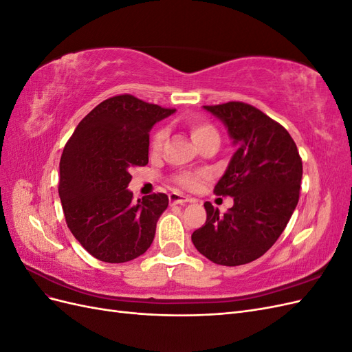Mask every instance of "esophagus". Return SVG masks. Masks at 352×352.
<instances>
[{"mask_svg": "<svg viewBox=\"0 0 352 352\" xmlns=\"http://www.w3.org/2000/svg\"><path fill=\"white\" fill-rule=\"evenodd\" d=\"M170 202H173V204H186V202H192V198H188L186 195L182 194H177V192H172L168 195Z\"/></svg>", "mask_w": 352, "mask_h": 352, "instance_id": "obj_1", "label": "esophagus"}]
</instances>
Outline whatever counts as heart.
<instances>
[{"mask_svg": "<svg viewBox=\"0 0 352 352\" xmlns=\"http://www.w3.org/2000/svg\"><path fill=\"white\" fill-rule=\"evenodd\" d=\"M186 126L189 129L190 136H192L194 142L201 148L202 145H206L207 142L211 141H219L220 136L219 132L214 126L211 123L198 119V117H192V119H188L186 120ZM166 136L167 132L166 129H157L155 133L151 138V151L153 153H158L162 150V146L166 141ZM204 175H180L177 176L176 182L185 188V189H195L199 185V180Z\"/></svg>", "mask_w": 352, "mask_h": 352, "instance_id": "obj_1", "label": "heart"}]
</instances>
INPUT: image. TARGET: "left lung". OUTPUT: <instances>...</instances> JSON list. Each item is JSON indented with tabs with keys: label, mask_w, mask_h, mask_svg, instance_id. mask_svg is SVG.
<instances>
[{
	"label": "left lung",
	"mask_w": 352,
	"mask_h": 352,
	"mask_svg": "<svg viewBox=\"0 0 352 352\" xmlns=\"http://www.w3.org/2000/svg\"><path fill=\"white\" fill-rule=\"evenodd\" d=\"M204 109L226 124L235 144L214 194L233 197L220 216L207 201V220L192 233L195 248L220 265L260 258L278 241L300 199L302 160L285 127L254 105L229 101Z\"/></svg>",
	"instance_id": "8db88e82"
}]
</instances>
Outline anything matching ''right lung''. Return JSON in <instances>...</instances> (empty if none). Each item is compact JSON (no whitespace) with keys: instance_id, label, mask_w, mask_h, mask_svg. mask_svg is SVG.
I'll return each mask as SVG.
<instances>
[{"instance_id":"add662e5","label":"right lung","mask_w":352,"mask_h":352,"mask_svg":"<svg viewBox=\"0 0 352 352\" xmlns=\"http://www.w3.org/2000/svg\"><path fill=\"white\" fill-rule=\"evenodd\" d=\"M131 94L116 95L83 117L60 160L58 195L67 228L92 257L126 263L153 243L166 194L133 202L131 170L148 164L153 126L173 114Z\"/></svg>"}]
</instances>
